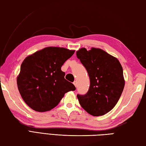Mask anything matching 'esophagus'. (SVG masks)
Listing matches in <instances>:
<instances>
[{
	"instance_id": "obj_1",
	"label": "esophagus",
	"mask_w": 146,
	"mask_h": 146,
	"mask_svg": "<svg viewBox=\"0 0 146 146\" xmlns=\"http://www.w3.org/2000/svg\"><path fill=\"white\" fill-rule=\"evenodd\" d=\"M73 84H74V85H75L76 87L77 86V83H76V81H75L73 82Z\"/></svg>"
}]
</instances>
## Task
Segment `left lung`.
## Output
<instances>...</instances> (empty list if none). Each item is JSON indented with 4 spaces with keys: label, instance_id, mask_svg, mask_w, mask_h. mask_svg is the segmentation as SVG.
Instances as JSON below:
<instances>
[{
    "label": "left lung",
    "instance_id": "obj_1",
    "mask_svg": "<svg viewBox=\"0 0 146 146\" xmlns=\"http://www.w3.org/2000/svg\"><path fill=\"white\" fill-rule=\"evenodd\" d=\"M86 68L90 88L84 95H77L80 104L93 116L104 115L115 106L125 85L122 65L117 58L100 48H85L76 51Z\"/></svg>",
    "mask_w": 146,
    "mask_h": 146
}]
</instances>
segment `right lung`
Masks as SVG:
<instances>
[{"label": "right lung", "instance_id": "obj_1", "mask_svg": "<svg viewBox=\"0 0 146 146\" xmlns=\"http://www.w3.org/2000/svg\"><path fill=\"white\" fill-rule=\"evenodd\" d=\"M75 51L47 47L27 56L17 77L18 90L23 100L33 110L49 111L57 106L66 92L75 90L64 79L62 65Z\"/></svg>", "mask_w": 146, "mask_h": 146}]
</instances>
